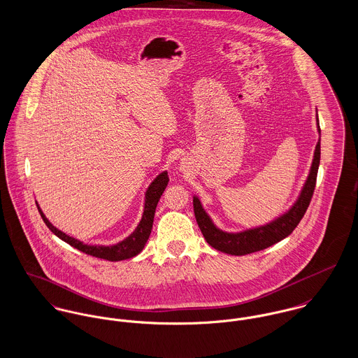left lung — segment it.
<instances>
[{"mask_svg":"<svg viewBox=\"0 0 358 358\" xmlns=\"http://www.w3.org/2000/svg\"><path fill=\"white\" fill-rule=\"evenodd\" d=\"M318 131H320V126H318ZM318 164H320V140L315 150V158L310 167L309 177L295 204L285 214H282L271 224H266L264 227H258L254 229H248L240 234H228L218 229L213 224L207 213L203 210L200 200L195 196L194 198L195 218L206 241L218 251H222L231 255H247L255 251L265 250L280 240L287 238L288 235H291L292 231L298 227V224L303 218L310 204V200L316 188Z\"/></svg>","mask_w":358,"mask_h":358,"instance_id":"8db88e82","label":"left lung"}]
</instances>
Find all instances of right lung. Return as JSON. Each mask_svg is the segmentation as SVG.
Returning a JSON list of instances; mask_svg holds the SVG:
<instances>
[{
	"label": "right lung",
	"mask_w": 358,
	"mask_h": 358,
	"mask_svg": "<svg viewBox=\"0 0 358 358\" xmlns=\"http://www.w3.org/2000/svg\"><path fill=\"white\" fill-rule=\"evenodd\" d=\"M169 182V176L166 171L160 173L159 176L152 181V184L150 185V188L147 189L145 194V206H144V213H143V218L138 224V227L134 229V232L129 236V238L122 240L118 244L114 245H89V244H83L80 240L71 238L66 234H63L62 231H59L57 228H55L48 218L43 215V213L40 211L41 217L43 220V222L46 224V227L62 240H64L66 243H69L70 245H73L74 248L80 250L82 252L96 257V258H101V259H107L111 262L115 261H122V259H127V258H133L137 254H140V251L144 248L147 240L151 235V229H152V224H154V215H155V208L158 206L160 196L163 194V191L166 189Z\"/></svg>",
	"instance_id": "obj_1"
}]
</instances>
